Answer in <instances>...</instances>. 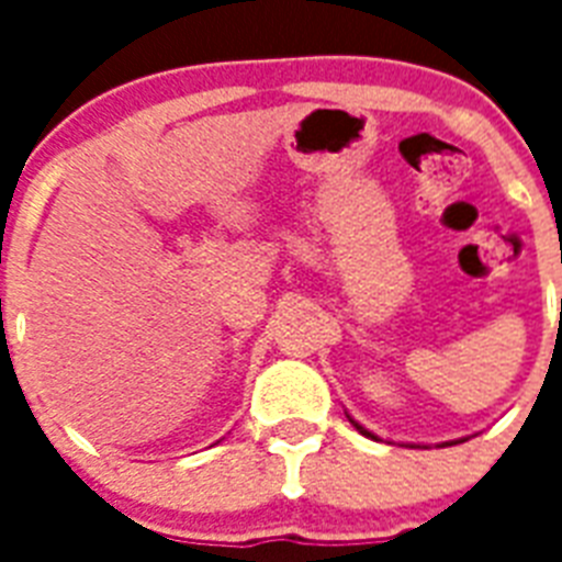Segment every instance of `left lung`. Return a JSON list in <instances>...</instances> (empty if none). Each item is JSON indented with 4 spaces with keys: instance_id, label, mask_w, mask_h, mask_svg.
<instances>
[{
    "instance_id": "obj_1",
    "label": "left lung",
    "mask_w": 562,
    "mask_h": 562,
    "mask_svg": "<svg viewBox=\"0 0 562 562\" xmlns=\"http://www.w3.org/2000/svg\"><path fill=\"white\" fill-rule=\"evenodd\" d=\"M350 423H352V426H356V428H359L361 435H368V437H373V440H375L373 431H368V428H364V426H359V423H356V419H352V417H350ZM454 443H463V440H454ZM443 446H452V443H443Z\"/></svg>"
}]
</instances>
